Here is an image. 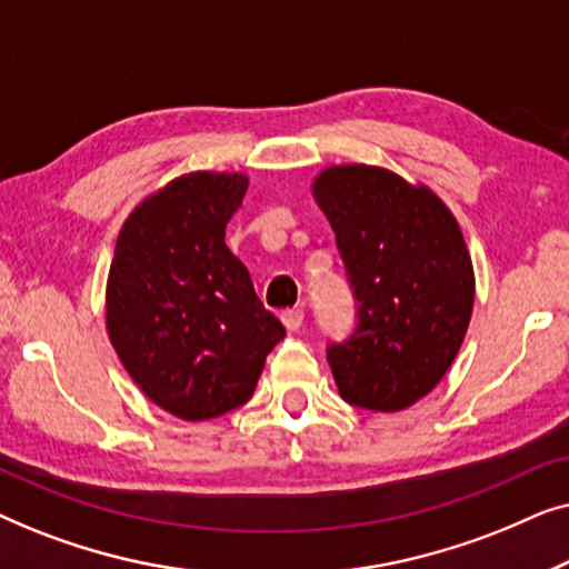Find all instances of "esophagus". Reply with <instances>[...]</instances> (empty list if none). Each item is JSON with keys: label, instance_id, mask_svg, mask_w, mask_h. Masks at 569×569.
Segmentation results:
<instances>
[{"label": "esophagus", "instance_id": "34e87169", "mask_svg": "<svg viewBox=\"0 0 569 569\" xmlns=\"http://www.w3.org/2000/svg\"><path fill=\"white\" fill-rule=\"evenodd\" d=\"M302 321H306V313H302V308H290L282 313V323L287 326V331H298Z\"/></svg>", "mask_w": 569, "mask_h": 569}]
</instances>
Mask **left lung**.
Wrapping results in <instances>:
<instances>
[{
  "mask_svg": "<svg viewBox=\"0 0 569 569\" xmlns=\"http://www.w3.org/2000/svg\"><path fill=\"white\" fill-rule=\"evenodd\" d=\"M313 197L337 232L357 326L326 349L341 399L401 411L453 365L473 308L461 228L425 186L372 166L323 170Z\"/></svg>",
  "mask_w": 569,
  "mask_h": 569,
  "instance_id": "1",
  "label": "left lung"
}]
</instances>
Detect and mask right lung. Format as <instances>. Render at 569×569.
<instances>
[{
  "mask_svg": "<svg viewBox=\"0 0 569 569\" xmlns=\"http://www.w3.org/2000/svg\"><path fill=\"white\" fill-rule=\"evenodd\" d=\"M246 189L238 173L181 176L144 199L116 240L108 337L144 396L189 422L243 407L284 339L224 246Z\"/></svg>",
  "mask_w": 569,
  "mask_h": 569,
  "instance_id": "right-lung-1",
  "label": "right lung"
}]
</instances>
